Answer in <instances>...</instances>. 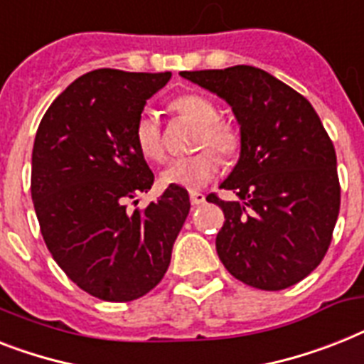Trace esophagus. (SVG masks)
Returning <instances> with one entry per match:
<instances>
[{"label": "esophagus", "instance_id": "1", "mask_svg": "<svg viewBox=\"0 0 364 364\" xmlns=\"http://www.w3.org/2000/svg\"><path fill=\"white\" fill-rule=\"evenodd\" d=\"M191 203L192 208H198V205L205 203V196H203L202 192H191Z\"/></svg>", "mask_w": 364, "mask_h": 364}]
</instances>
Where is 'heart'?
<instances>
[{
  "instance_id": "heart-1",
  "label": "heart",
  "mask_w": 364,
  "mask_h": 364,
  "mask_svg": "<svg viewBox=\"0 0 364 364\" xmlns=\"http://www.w3.org/2000/svg\"><path fill=\"white\" fill-rule=\"evenodd\" d=\"M179 117L196 123L198 132L194 149H202L187 159H176L161 172L162 187H179L187 191L205 187L220 170V159L232 161L241 151V134L237 127L218 117V108L211 99L198 93H185L170 102ZM134 144L146 161L161 162L164 159V141L161 125L155 115L141 114L134 127ZM211 146L218 152L205 150Z\"/></svg>"
}]
</instances>
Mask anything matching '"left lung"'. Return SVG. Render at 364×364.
Wrapping results in <instances>:
<instances>
[{
    "instance_id": "8db88e82",
    "label": "left lung",
    "mask_w": 364,
    "mask_h": 364,
    "mask_svg": "<svg viewBox=\"0 0 364 364\" xmlns=\"http://www.w3.org/2000/svg\"><path fill=\"white\" fill-rule=\"evenodd\" d=\"M181 76L226 100L241 127V155L220 185L239 200L208 196L226 218L218 258L252 288L297 284L326 256L341 209L336 153L320 117L301 93L249 65Z\"/></svg>"
}]
</instances>
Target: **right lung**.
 Wrapping results in <instances>:
<instances>
[{"mask_svg":"<svg viewBox=\"0 0 364 364\" xmlns=\"http://www.w3.org/2000/svg\"><path fill=\"white\" fill-rule=\"evenodd\" d=\"M170 78L91 70L52 102L37 129L31 200L44 243L78 288L102 301H134L161 282L191 211L179 187L129 211L155 181L134 144L136 121Z\"/></svg>","mask_w":364,"mask_h":364,"instance_id":"obj_1","label":"right lung"}]
</instances>
